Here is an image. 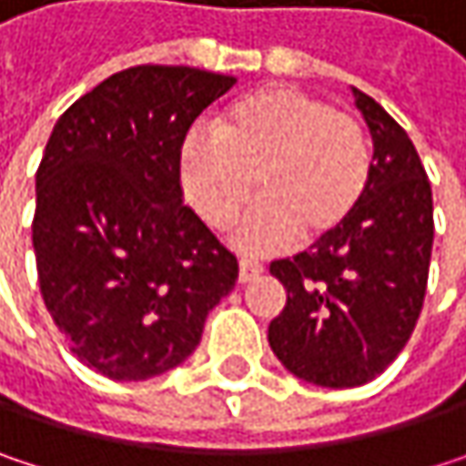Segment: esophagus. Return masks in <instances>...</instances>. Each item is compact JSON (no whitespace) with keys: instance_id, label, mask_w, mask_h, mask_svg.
Returning a JSON list of instances; mask_svg holds the SVG:
<instances>
[{"instance_id":"esophagus-1","label":"esophagus","mask_w":466,"mask_h":466,"mask_svg":"<svg viewBox=\"0 0 466 466\" xmlns=\"http://www.w3.org/2000/svg\"><path fill=\"white\" fill-rule=\"evenodd\" d=\"M261 272H264V264H258L256 258H239V280L242 283L256 280Z\"/></svg>"}]
</instances>
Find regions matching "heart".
I'll return each mask as SVG.
<instances>
[{"mask_svg":"<svg viewBox=\"0 0 466 466\" xmlns=\"http://www.w3.org/2000/svg\"><path fill=\"white\" fill-rule=\"evenodd\" d=\"M372 172L364 127L326 99L264 86L218 116L213 137L191 135L180 147L188 205L213 229H227L253 197H264L239 224L248 250L278 248L294 234L316 242L334 234L361 205Z\"/></svg>","mask_w":466,"mask_h":466,"instance_id":"obj_1","label":"heart"}]
</instances>
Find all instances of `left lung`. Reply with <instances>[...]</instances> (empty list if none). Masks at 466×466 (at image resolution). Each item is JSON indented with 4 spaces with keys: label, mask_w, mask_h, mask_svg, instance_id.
<instances>
[{
    "label": "left lung",
    "mask_w": 466,
    "mask_h": 466,
    "mask_svg": "<svg viewBox=\"0 0 466 466\" xmlns=\"http://www.w3.org/2000/svg\"><path fill=\"white\" fill-rule=\"evenodd\" d=\"M353 96L375 145L367 194L337 232L269 264L289 294L269 348L289 372L326 389L364 386L400 356L423 308L434 239L416 145L372 96Z\"/></svg>",
    "instance_id": "1"
}]
</instances>
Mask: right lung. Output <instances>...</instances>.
<instances>
[{
    "mask_svg": "<svg viewBox=\"0 0 466 466\" xmlns=\"http://www.w3.org/2000/svg\"><path fill=\"white\" fill-rule=\"evenodd\" d=\"M234 77L142 64L83 94L37 169L40 291L72 353L113 380L186 361L237 258L183 205L180 147Z\"/></svg>",
    "mask_w": 466,
    "mask_h": 466,
    "instance_id": "1",
    "label": "right lung"
}]
</instances>
